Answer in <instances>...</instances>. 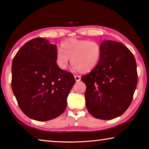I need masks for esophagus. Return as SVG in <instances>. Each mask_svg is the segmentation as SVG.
Here are the masks:
<instances>
[{"label":"esophagus","mask_w":149,"mask_h":149,"mask_svg":"<svg viewBox=\"0 0 149 149\" xmlns=\"http://www.w3.org/2000/svg\"><path fill=\"white\" fill-rule=\"evenodd\" d=\"M74 79H75V80H76V81L79 82V81H80V76H77V75H75Z\"/></svg>","instance_id":"1"}]
</instances>
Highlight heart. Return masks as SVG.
<instances>
[{
	"label": "heart",
	"instance_id": "heart-1",
	"mask_svg": "<svg viewBox=\"0 0 149 149\" xmlns=\"http://www.w3.org/2000/svg\"><path fill=\"white\" fill-rule=\"evenodd\" d=\"M61 48L63 52L58 49L55 55L56 63L61 70L67 69L71 59L75 70L89 72L96 67L101 58V46L95 41L72 38L63 42Z\"/></svg>",
	"mask_w": 149,
	"mask_h": 149
}]
</instances>
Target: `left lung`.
Wrapping results in <instances>:
<instances>
[{
    "label": "left lung",
    "mask_w": 149,
    "mask_h": 149,
    "mask_svg": "<svg viewBox=\"0 0 149 149\" xmlns=\"http://www.w3.org/2000/svg\"><path fill=\"white\" fill-rule=\"evenodd\" d=\"M96 67L81 78L86 106L94 118L110 120L120 116L132 102L137 84L135 58L120 42L104 40Z\"/></svg>",
    "instance_id": "obj_1"
}]
</instances>
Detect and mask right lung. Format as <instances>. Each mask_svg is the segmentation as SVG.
Returning a JSON list of instances; mask_svg holds the SVG:
<instances>
[{
  "label": "right lung",
  "instance_id": "right-lung-1",
  "mask_svg": "<svg viewBox=\"0 0 149 149\" xmlns=\"http://www.w3.org/2000/svg\"><path fill=\"white\" fill-rule=\"evenodd\" d=\"M57 45L43 38L26 42L12 64V89L24 113L34 120L49 121L64 112L75 79L55 61Z\"/></svg>",
  "mask_w": 149,
  "mask_h": 149
}]
</instances>
